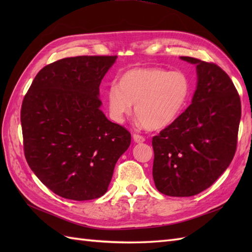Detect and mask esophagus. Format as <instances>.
<instances>
[{
    "label": "esophagus",
    "mask_w": 252,
    "mask_h": 252,
    "mask_svg": "<svg viewBox=\"0 0 252 252\" xmlns=\"http://www.w3.org/2000/svg\"><path fill=\"white\" fill-rule=\"evenodd\" d=\"M133 141H134L135 143H143L144 141H145V138L138 134H133Z\"/></svg>",
    "instance_id": "obj_1"
}]
</instances>
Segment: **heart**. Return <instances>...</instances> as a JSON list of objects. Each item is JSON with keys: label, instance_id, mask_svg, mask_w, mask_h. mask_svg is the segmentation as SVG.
<instances>
[{"label": "heart", "instance_id": "heart-1", "mask_svg": "<svg viewBox=\"0 0 252 252\" xmlns=\"http://www.w3.org/2000/svg\"><path fill=\"white\" fill-rule=\"evenodd\" d=\"M189 76L182 70L138 67L123 72L107 92L109 114L122 122L134 106L138 121L148 130H161L178 119L191 96Z\"/></svg>", "mask_w": 252, "mask_h": 252}]
</instances>
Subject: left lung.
Wrapping results in <instances>:
<instances>
[{"instance_id":"left-lung-1","label":"left lung","mask_w":252,"mask_h":252,"mask_svg":"<svg viewBox=\"0 0 252 252\" xmlns=\"http://www.w3.org/2000/svg\"><path fill=\"white\" fill-rule=\"evenodd\" d=\"M180 58L196 65L197 87L187 109L153 137V178L162 194L189 197L210 187L232 162L242 105L231 78L216 63Z\"/></svg>"}]
</instances>
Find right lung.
I'll return each mask as SVG.
<instances>
[{
  "instance_id": "1",
  "label": "right lung",
  "mask_w": 252,
  "mask_h": 252,
  "mask_svg": "<svg viewBox=\"0 0 252 252\" xmlns=\"http://www.w3.org/2000/svg\"><path fill=\"white\" fill-rule=\"evenodd\" d=\"M117 56L63 58L41 69L21 105L24 151L47 189L71 200L108 189L131 134L100 110L99 84Z\"/></svg>"
}]
</instances>
